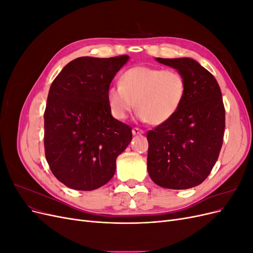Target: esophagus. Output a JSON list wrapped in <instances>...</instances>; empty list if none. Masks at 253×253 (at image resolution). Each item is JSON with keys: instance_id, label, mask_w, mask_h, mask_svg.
I'll return each instance as SVG.
<instances>
[{"instance_id": "34e87169", "label": "esophagus", "mask_w": 253, "mask_h": 253, "mask_svg": "<svg viewBox=\"0 0 253 253\" xmlns=\"http://www.w3.org/2000/svg\"><path fill=\"white\" fill-rule=\"evenodd\" d=\"M132 133H133V135H141V134H143L144 132L142 131V129H140V128H138V127H134V128L132 129Z\"/></svg>"}]
</instances>
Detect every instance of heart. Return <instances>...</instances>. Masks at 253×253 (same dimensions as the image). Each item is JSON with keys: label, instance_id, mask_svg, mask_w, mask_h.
I'll return each mask as SVG.
<instances>
[{"label": "heart", "instance_id": "heart-1", "mask_svg": "<svg viewBox=\"0 0 253 253\" xmlns=\"http://www.w3.org/2000/svg\"><path fill=\"white\" fill-rule=\"evenodd\" d=\"M187 82L174 70L137 65L121 75L120 84L106 90V100L114 118L125 120L136 106L137 116L153 126L171 120L185 100Z\"/></svg>", "mask_w": 253, "mask_h": 253}]
</instances>
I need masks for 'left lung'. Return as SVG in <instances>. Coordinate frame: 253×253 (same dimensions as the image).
I'll return each mask as SVG.
<instances>
[{
  "label": "left lung",
  "mask_w": 253,
  "mask_h": 253,
  "mask_svg": "<svg viewBox=\"0 0 253 253\" xmlns=\"http://www.w3.org/2000/svg\"><path fill=\"white\" fill-rule=\"evenodd\" d=\"M187 82L179 111L167 124L147 134L148 172L156 185L190 189L208 177L223 145L225 108L216 79L191 58L163 59Z\"/></svg>",
  "instance_id": "left-lung-1"
}]
</instances>
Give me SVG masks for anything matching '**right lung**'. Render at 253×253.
Returning a JSON list of instances; mask_svg holds the SVG:
<instances>
[{
	"instance_id": "right-lung-1",
	"label": "right lung",
	"mask_w": 253,
	"mask_h": 253,
	"mask_svg": "<svg viewBox=\"0 0 253 253\" xmlns=\"http://www.w3.org/2000/svg\"><path fill=\"white\" fill-rule=\"evenodd\" d=\"M128 56L80 57L52 81L44 113L45 157L68 188L91 191L110 181L132 127L115 119L106 90Z\"/></svg>"
}]
</instances>
